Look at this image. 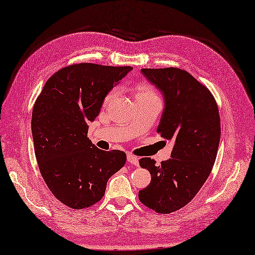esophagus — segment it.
<instances>
[{
	"instance_id": "esophagus-1",
	"label": "esophagus",
	"mask_w": 255,
	"mask_h": 255,
	"mask_svg": "<svg viewBox=\"0 0 255 255\" xmlns=\"http://www.w3.org/2000/svg\"><path fill=\"white\" fill-rule=\"evenodd\" d=\"M128 161L131 164H134V165H138V159H137V157H135V156H133V154H131V153H128Z\"/></svg>"
}]
</instances>
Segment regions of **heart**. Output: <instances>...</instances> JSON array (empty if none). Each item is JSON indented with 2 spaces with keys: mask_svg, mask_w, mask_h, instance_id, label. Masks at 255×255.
I'll return each instance as SVG.
<instances>
[{
  "mask_svg": "<svg viewBox=\"0 0 255 255\" xmlns=\"http://www.w3.org/2000/svg\"><path fill=\"white\" fill-rule=\"evenodd\" d=\"M117 93H118L117 90L111 91L107 95L106 99H105V104H108L110 101H113V99L117 96ZM137 98H158V96H157V93L154 92V90L150 85L141 84V85H138L137 89H136L135 99Z\"/></svg>",
  "mask_w": 255,
  "mask_h": 255,
  "instance_id": "b5f03b06",
  "label": "heart"
}]
</instances>
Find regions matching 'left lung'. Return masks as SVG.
<instances>
[{
	"label": "left lung",
	"instance_id": "obj_1",
	"mask_svg": "<svg viewBox=\"0 0 255 255\" xmlns=\"http://www.w3.org/2000/svg\"><path fill=\"white\" fill-rule=\"evenodd\" d=\"M140 72L163 96L158 133L174 145L171 159L160 165L150 158L139 160L152 177L138 198L158 213H172L191 201L212 171L221 138L219 109L210 91L185 70L171 67Z\"/></svg>",
	"mask_w": 255,
	"mask_h": 255
}]
</instances>
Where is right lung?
Listing matches in <instances>:
<instances>
[{
    "mask_svg": "<svg viewBox=\"0 0 255 255\" xmlns=\"http://www.w3.org/2000/svg\"><path fill=\"white\" fill-rule=\"evenodd\" d=\"M132 69L88 63L65 67L46 81L36 98L31 129L41 175L52 194L71 209L101 200L108 179L126 163V152L93 144L88 124Z\"/></svg>",
    "mask_w": 255,
    "mask_h": 255,
    "instance_id": "obj_1",
    "label": "right lung"
}]
</instances>
